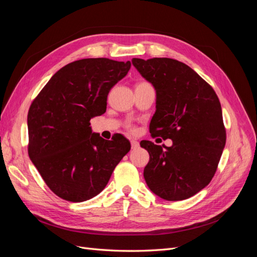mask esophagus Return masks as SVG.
Segmentation results:
<instances>
[{
	"instance_id": "1",
	"label": "esophagus",
	"mask_w": 257,
	"mask_h": 257,
	"mask_svg": "<svg viewBox=\"0 0 257 257\" xmlns=\"http://www.w3.org/2000/svg\"><path fill=\"white\" fill-rule=\"evenodd\" d=\"M131 146H132V149H137V148H139V143L137 141H131Z\"/></svg>"
}]
</instances>
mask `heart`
I'll return each instance as SVG.
<instances>
[{"mask_svg": "<svg viewBox=\"0 0 257 257\" xmlns=\"http://www.w3.org/2000/svg\"><path fill=\"white\" fill-rule=\"evenodd\" d=\"M142 83H147V82H142ZM142 83H139V84H142ZM131 130H133V128H131Z\"/></svg>", "mask_w": 257, "mask_h": 257, "instance_id": "heart-1", "label": "heart"}]
</instances>
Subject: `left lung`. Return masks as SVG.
Returning a JSON list of instances; mask_svg holds the SVG:
<instances>
[{
  "instance_id": "obj_1",
  "label": "left lung",
  "mask_w": 257,
  "mask_h": 257,
  "mask_svg": "<svg viewBox=\"0 0 257 257\" xmlns=\"http://www.w3.org/2000/svg\"><path fill=\"white\" fill-rule=\"evenodd\" d=\"M132 63L157 92L151 136L173 141L166 150L149 141L141 143L150 155L145 180L163 199L190 198L211 181L226 143L219 97L182 62L134 58Z\"/></svg>"
}]
</instances>
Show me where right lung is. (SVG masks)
Segmentation results:
<instances>
[{"mask_svg":"<svg viewBox=\"0 0 257 257\" xmlns=\"http://www.w3.org/2000/svg\"><path fill=\"white\" fill-rule=\"evenodd\" d=\"M130 68V61L107 58L72 62L51 77L31 104L29 157L62 199L80 203L96 196L131 150L121 134L106 141L90 126L93 116L106 111L108 93Z\"/></svg>","mask_w":257,"mask_h":257,"instance_id":"add662e5","label":"right lung"}]
</instances>
